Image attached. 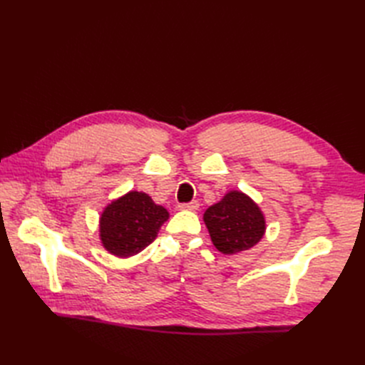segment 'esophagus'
Listing matches in <instances>:
<instances>
[{
    "label": "esophagus",
    "mask_w": 365,
    "mask_h": 365,
    "mask_svg": "<svg viewBox=\"0 0 365 365\" xmlns=\"http://www.w3.org/2000/svg\"><path fill=\"white\" fill-rule=\"evenodd\" d=\"M181 210H190V212H195V210L200 208V202L197 201H190V202H182L178 205Z\"/></svg>",
    "instance_id": "esophagus-1"
}]
</instances>
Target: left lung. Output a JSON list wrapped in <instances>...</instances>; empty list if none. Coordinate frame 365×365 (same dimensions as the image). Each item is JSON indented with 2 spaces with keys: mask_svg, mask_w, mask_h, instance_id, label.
Returning <instances> with one entry per match:
<instances>
[{
  "mask_svg": "<svg viewBox=\"0 0 365 365\" xmlns=\"http://www.w3.org/2000/svg\"><path fill=\"white\" fill-rule=\"evenodd\" d=\"M213 245L224 254H236L254 247L264 233L260 208L240 192L227 193L222 201L204 213Z\"/></svg>",
  "mask_w": 365,
  "mask_h": 365,
  "instance_id": "1",
  "label": "left lung"
}]
</instances>
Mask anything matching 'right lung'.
I'll list each match as a JSON object with an SVG mask.
<instances>
[{
    "mask_svg": "<svg viewBox=\"0 0 365 365\" xmlns=\"http://www.w3.org/2000/svg\"><path fill=\"white\" fill-rule=\"evenodd\" d=\"M168 217V210L150 196L129 192L105 208L101 217L102 244L118 257L134 256L155 240Z\"/></svg>",
    "mask_w": 365,
    "mask_h": 365,
    "instance_id": "right-lung-1",
    "label": "right lung"
}]
</instances>
